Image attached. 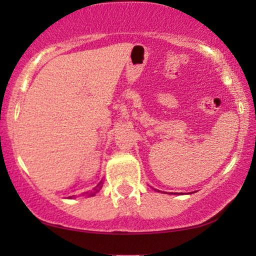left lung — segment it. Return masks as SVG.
Masks as SVG:
<instances>
[{
    "instance_id": "obj_1",
    "label": "left lung",
    "mask_w": 256,
    "mask_h": 256,
    "mask_svg": "<svg viewBox=\"0 0 256 256\" xmlns=\"http://www.w3.org/2000/svg\"><path fill=\"white\" fill-rule=\"evenodd\" d=\"M158 192H159V190H158ZM171 194H172V193H171ZM174 194H176V193H174Z\"/></svg>"
}]
</instances>
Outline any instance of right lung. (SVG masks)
Listing matches in <instances>:
<instances>
[{"label":"right lung","instance_id":"1","mask_svg":"<svg viewBox=\"0 0 256 256\" xmlns=\"http://www.w3.org/2000/svg\"><path fill=\"white\" fill-rule=\"evenodd\" d=\"M102 187H103V182H100V184H98V185L96 186V187H94V190H92V192H91L90 194H88V196H94V194H96L97 192H100V188H102ZM71 198V196H70Z\"/></svg>","mask_w":256,"mask_h":256}]
</instances>
